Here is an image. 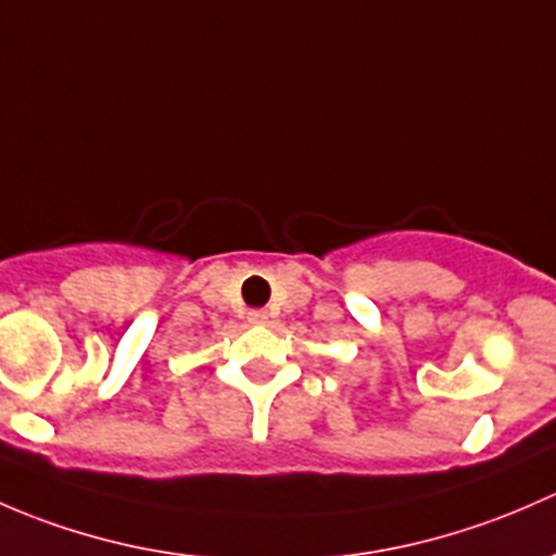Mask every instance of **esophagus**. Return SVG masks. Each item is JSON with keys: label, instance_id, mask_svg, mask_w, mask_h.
I'll use <instances>...</instances> for the list:
<instances>
[{"label": "esophagus", "instance_id": "34e87169", "mask_svg": "<svg viewBox=\"0 0 556 556\" xmlns=\"http://www.w3.org/2000/svg\"><path fill=\"white\" fill-rule=\"evenodd\" d=\"M249 320L251 324H267V311H251Z\"/></svg>", "mask_w": 556, "mask_h": 556}]
</instances>
